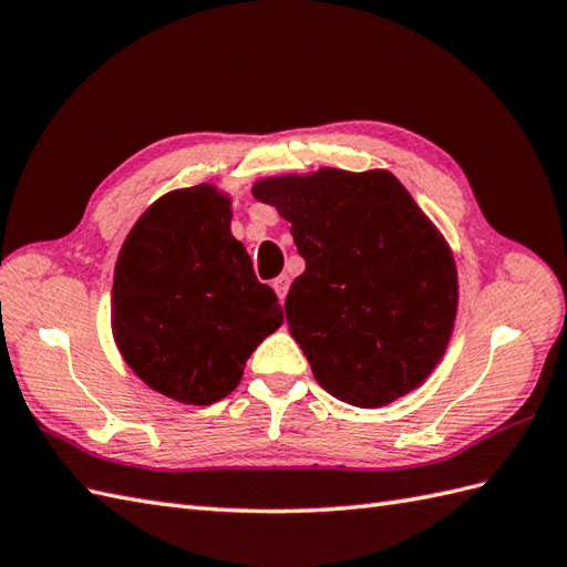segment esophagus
Masks as SVG:
<instances>
[{
  "label": "esophagus",
  "instance_id": "obj_1",
  "mask_svg": "<svg viewBox=\"0 0 567 567\" xmlns=\"http://www.w3.org/2000/svg\"><path fill=\"white\" fill-rule=\"evenodd\" d=\"M272 289H275V292H278V297L285 301L287 289H289V278H287V275H278V278L272 280Z\"/></svg>",
  "mask_w": 567,
  "mask_h": 567
}]
</instances>
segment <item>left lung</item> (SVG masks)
I'll use <instances>...</instances> for the list:
<instances>
[{
	"label": "left lung",
	"instance_id": "8db88e82",
	"mask_svg": "<svg viewBox=\"0 0 567 567\" xmlns=\"http://www.w3.org/2000/svg\"><path fill=\"white\" fill-rule=\"evenodd\" d=\"M254 197L292 224L305 272L285 301L313 379L358 408L425 384L458 307L450 244L386 168L268 176Z\"/></svg>",
	"mask_w": 567,
	"mask_h": 567
}]
</instances>
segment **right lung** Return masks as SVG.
Segmentation results:
<instances>
[{
	"instance_id": "1",
	"label": "right lung",
	"mask_w": 567,
	"mask_h": 567,
	"mask_svg": "<svg viewBox=\"0 0 567 567\" xmlns=\"http://www.w3.org/2000/svg\"><path fill=\"white\" fill-rule=\"evenodd\" d=\"M282 326L231 234V197L213 183L178 188L144 209L117 254L111 328L144 384L186 405L239 386L246 360Z\"/></svg>"
}]
</instances>
